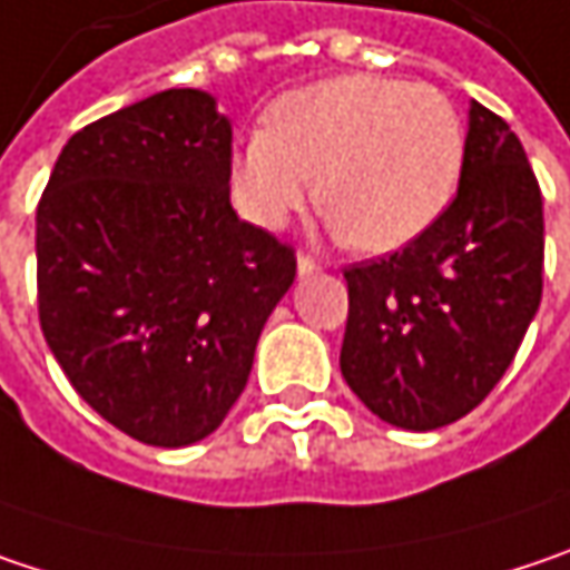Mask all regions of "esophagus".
<instances>
[{
	"instance_id": "obj_1",
	"label": "esophagus",
	"mask_w": 570,
	"mask_h": 570,
	"mask_svg": "<svg viewBox=\"0 0 570 570\" xmlns=\"http://www.w3.org/2000/svg\"><path fill=\"white\" fill-rule=\"evenodd\" d=\"M314 272H321V263H317L311 253H302V256H298V275L305 278V275H314Z\"/></svg>"
}]
</instances>
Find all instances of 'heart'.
I'll list each match as a JSON object with an SVG mask.
<instances>
[{
	"label": "heart",
	"instance_id": "1",
	"mask_svg": "<svg viewBox=\"0 0 570 570\" xmlns=\"http://www.w3.org/2000/svg\"><path fill=\"white\" fill-rule=\"evenodd\" d=\"M464 129L451 100L395 77L346 73L285 94L268 129L233 158V187L256 224L285 226L314 197L363 253L419 239L451 204Z\"/></svg>",
	"mask_w": 570,
	"mask_h": 570
}]
</instances>
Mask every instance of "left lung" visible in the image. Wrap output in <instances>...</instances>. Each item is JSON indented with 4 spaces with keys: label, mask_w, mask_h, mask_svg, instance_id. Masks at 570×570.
Returning <instances> with one entry per match:
<instances>
[{
    "label": "left lung",
    "mask_w": 570,
    "mask_h": 570,
    "mask_svg": "<svg viewBox=\"0 0 570 570\" xmlns=\"http://www.w3.org/2000/svg\"><path fill=\"white\" fill-rule=\"evenodd\" d=\"M542 190L515 132L470 102L454 200L386 259L346 265L341 373L383 422L451 425L503 380L539 302Z\"/></svg>",
    "instance_id": "1"
}]
</instances>
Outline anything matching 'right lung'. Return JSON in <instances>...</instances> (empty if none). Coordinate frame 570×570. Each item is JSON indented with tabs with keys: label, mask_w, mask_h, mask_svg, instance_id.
Returning <instances> with one entry per match:
<instances>
[{
	"label": "right lung",
	"mask_w": 570,
	"mask_h": 570,
	"mask_svg": "<svg viewBox=\"0 0 570 570\" xmlns=\"http://www.w3.org/2000/svg\"><path fill=\"white\" fill-rule=\"evenodd\" d=\"M229 119L184 87L73 132L38 200L45 341L80 399L142 444L220 428L295 282V249L229 207Z\"/></svg>",
	"instance_id": "add662e5"
}]
</instances>
